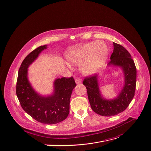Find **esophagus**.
I'll return each instance as SVG.
<instances>
[{
	"label": "esophagus",
	"instance_id": "obj_1",
	"mask_svg": "<svg viewBox=\"0 0 151 151\" xmlns=\"http://www.w3.org/2000/svg\"><path fill=\"white\" fill-rule=\"evenodd\" d=\"M75 82H76V83L77 84H81V79H80V78H76V79H75Z\"/></svg>",
	"mask_w": 151,
	"mask_h": 151
}]
</instances>
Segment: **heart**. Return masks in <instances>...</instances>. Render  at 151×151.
Segmentation results:
<instances>
[{"label":"heart","instance_id":"b5f03b06","mask_svg":"<svg viewBox=\"0 0 151 151\" xmlns=\"http://www.w3.org/2000/svg\"><path fill=\"white\" fill-rule=\"evenodd\" d=\"M109 54L107 45L103 41L92 42L71 47L65 57L73 65H81V72L86 75L94 73L106 62Z\"/></svg>","mask_w":151,"mask_h":151}]
</instances>
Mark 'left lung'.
Segmentation results:
<instances>
[{"label": "left lung", "instance_id": "obj_1", "mask_svg": "<svg viewBox=\"0 0 151 151\" xmlns=\"http://www.w3.org/2000/svg\"><path fill=\"white\" fill-rule=\"evenodd\" d=\"M113 52L108 65L121 68L124 75V84L118 96L108 100L103 97L97 75L86 77L83 81L92 109L102 116H115L124 111L132 101L136 88L137 69L130 54L121 45L113 42Z\"/></svg>", "mask_w": 151, "mask_h": 151}]
</instances>
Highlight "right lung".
Masks as SVG:
<instances>
[{
    "mask_svg": "<svg viewBox=\"0 0 151 151\" xmlns=\"http://www.w3.org/2000/svg\"><path fill=\"white\" fill-rule=\"evenodd\" d=\"M46 48L47 45L39 46L24 59L18 71L16 92L21 107L29 115L39 122L55 124L67 117L71 95L76 84L72 76L63 77L55 80L50 96H41L34 90L28 80V68Z\"/></svg>",
    "mask_w": 151,
    "mask_h": 151,
    "instance_id": "right-lung-1",
    "label": "right lung"
}]
</instances>
